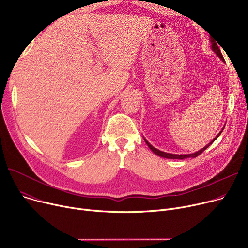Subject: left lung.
<instances>
[{
    "instance_id": "1",
    "label": "left lung",
    "mask_w": 248,
    "mask_h": 248,
    "mask_svg": "<svg viewBox=\"0 0 248 248\" xmlns=\"http://www.w3.org/2000/svg\"><path fill=\"white\" fill-rule=\"evenodd\" d=\"M210 42H211V49H212V51L214 52V53L221 59L222 60L223 62H225L224 61V58H223V56H222V54H221V52H220V49H219V47H218V45L216 44V42H215V40L214 39H212L211 37H210ZM224 128V127H223ZM223 128L221 129V132L209 142V144H208L207 146H205L204 148H202L201 150H199L198 152H195V153H193V154H187V155H177V154H171V153H166V152H162V151H160V150H158V149H155V147H153L150 142L144 138V140H145V141H146V144L148 145V147L152 150V152L154 153V154H155L157 155H159V157H162V158H166V159H178V160H184V159H187V158H196L197 155H199L200 154H202L208 147H210L211 146V144L212 142L221 135V133H222V131H223Z\"/></svg>"
}]
</instances>
